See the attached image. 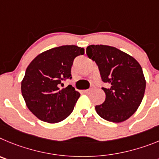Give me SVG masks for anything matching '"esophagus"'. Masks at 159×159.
<instances>
[{"label": "esophagus", "mask_w": 159, "mask_h": 159, "mask_svg": "<svg viewBox=\"0 0 159 159\" xmlns=\"http://www.w3.org/2000/svg\"><path fill=\"white\" fill-rule=\"evenodd\" d=\"M91 91H92V89H85V90H84V92H85V93H89L91 92Z\"/></svg>", "instance_id": "obj_1"}]
</instances>
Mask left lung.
<instances>
[{"label":"left lung","mask_w":159,"mask_h":159,"mask_svg":"<svg viewBox=\"0 0 159 159\" xmlns=\"http://www.w3.org/2000/svg\"><path fill=\"white\" fill-rule=\"evenodd\" d=\"M86 54L99 67L102 81L109 84L102 88L105 101L95 107L96 111L110 122L125 121L143 98L146 80L142 67L132 56L111 46L89 45Z\"/></svg>","instance_id":"obj_1"}]
</instances>
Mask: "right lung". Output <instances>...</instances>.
Listing matches in <instances>:
<instances>
[{"instance_id": "obj_1", "label": "right lung", "mask_w": 159, "mask_h": 159, "mask_svg": "<svg viewBox=\"0 0 159 159\" xmlns=\"http://www.w3.org/2000/svg\"><path fill=\"white\" fill-rule=\"evenodd\" d=\"M84 54L78 46H61L40 53L27 67L21 93L28 109L40 120L55 124L71 114L79 92L70 85L60 89L59 85L63 78H71L74 59Z\"/></svg>"}]
</instances>
